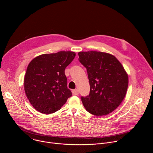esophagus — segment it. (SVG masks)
Listing matches in <instances>:
<instances>
[{
  "mask_svg": "<svg viewBox=\"0 0 153 153\" xmlns=\"http://www.w3.org/2000/svg\"><path fill=\"white\" fill-rule=\"evenodd\" d=\"M72 93H73V95H74V96H77V95H78V94H79V91H78V90H77V89L73 90H72Z\"/></svg>",
  "mask_w": 153,
  "mask_h": 153,
  "instance_id": "obj_1",
  "label": "esophagus"
}]
</instances>
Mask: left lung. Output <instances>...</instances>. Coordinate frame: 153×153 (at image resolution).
Returning <instances> with one entry per match:
<instances>
[{
  "label": "left lung",
  "instance_id": "1",
  "mask_svg": "<svg viewBox=\"0 0 153 153\" xmlns=\"http://www.w3.org/2000/svg\"><path fill=\"white\" fill-rule=\"evenodd\" d=\"M79 62L86 68L90 92L81 97L86 110L96 116L111 113L124 99L128 76L113 55L96 51L78 53Z\"/></svg>",
  "mask_w": 153,
  "mask_h": 153
}]
</instances>
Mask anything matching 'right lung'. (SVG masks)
I'll use <instances>...</instances> for the list:
<instances>
[{
	"label": "right lung",
	"mask_w": 153,
	"mask_h": 153,
	"mask_svg": "<svg viewBox=\"0 0 153 153\" xmlns=\"http://www.w3.org/2000/svg\"><path fill=\"white\" fill-rule=\"evenodd\" d=\"M75 56L73 51H59L40 55L30 62L25 75L24 90L37 111L43 114L56 112L72 96L67 88L65 70Z\"/></svg>",
	"instance_id": "add662e5"
}]
</instances>
